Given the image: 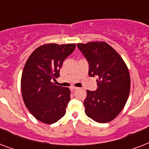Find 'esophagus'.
I'll use <instances>...</instances> for the list:
<instances>
[{
    "label": "esophagus",
    "mask_w": 149,
    "mask_h": 149,
    "mask_svg": "<svg viewBox=\"0 0 149 149\" xmlns=\"http://www.w3.org/2000/svg\"><path fill=\"white\" fill-rule=\"evenodd\" d=\"M70 89H71V91H76V90H77V87H76V86H71V87H70Z\"/></svg>",
    "instance_id": "34e87169"
}]
</instances>
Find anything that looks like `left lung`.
<instances>
[{
    "label": "left lung",
    "instance_id": "left-lung-1",
    "mask_svg": "<svg viewBox=\"0 0 149 149\" xmlns=\"http://www.w3.org/2000/svg\"><path fill=\"white\" fill-rule=\"evenodd\" d=\"M89 63V76H97L98 88L86 91L85 113L97 122L113 120L125 107L131 87L127 66L121 56L105 42L78 43Z\"/></svg>",
    "mask_w": 149,
    "mask_h": 149
}]
</instances>
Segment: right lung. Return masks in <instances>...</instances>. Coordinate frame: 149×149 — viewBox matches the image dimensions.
<instances>
[{
    "label": "right lung",
    "instance_id": "obj_1",
    "mask_svg": "<svg viewBox=\"0 0 149 149\" xmlns=\"http://www.w3.org/2000/svg\"><path fill=\"white\" fill-rule=\"evenodd\" d=\"M75 48V44H44L27 59L21 79L22 98L30 113L41 122L53 124L65 115L70 89L52 81L59 77L63 61Z\"/></svg>",
    "mask_w": 149,
    "mask_h": 149
}]
</instances>
